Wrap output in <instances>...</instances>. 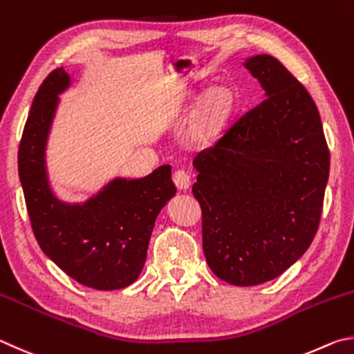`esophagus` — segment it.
<instances>
[{
    "label": "esophagus",
    "mask_w": 354,
    "mask_h": 354,
    "mask_svg": "<svg viewBox=\"0 0 354 354\" xmlns=\"http://www.w3.org/2000/svg\"><path fill=\"white\" fill-rule=\"evenodd\" d=\"M172 182L178 189H188L191 185V174L185 169H176L172 172Z\"/></svg>",
    "instance_id": "34e87169"
}]
</instances>
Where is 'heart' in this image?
I'll return each mask as SVG.
<instances>
[{"label":"heart","instance_id":"b5f03b06","mask_svg":"<svg viewBox=\"0 0 354 354\" xmlns=\"http://www.w3.org/2000/svg\"><path fill=\"white\" fill-rule=\"evenodd\" d=\"M232 109V96L227 90L221 88L213 91L207 97L205 104L197 115L196 120V132L199 135H208L224 121L228 111Z\"/></svg>","mask_w":354,"mask_h":354}]
</instances>
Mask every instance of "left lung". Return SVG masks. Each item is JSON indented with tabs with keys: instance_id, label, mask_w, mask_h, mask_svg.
<instances>
[{
	"instance_id": "8db88e82",
	"label": "left lung",
	"mask_w": 354,
	"mask_h": 354,
	"mask_svg": "<svg viewBox=\"0 0 354 354\" xmlns=\"http://www.w3.org/2000/svg\"><path fill=\"white\" fill-rule=\"evenodd\" d=\"M244 65L266 97L196 155L193 194L209 269L234 286H255L311 245L330 149L311 95L280 60L259 54Z\"/></svg>"
}]
</instances>
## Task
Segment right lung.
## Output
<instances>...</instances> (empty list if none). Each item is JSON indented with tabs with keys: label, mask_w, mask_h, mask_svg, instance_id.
<instances>
[{
	"label": "right lung",
	"mask_w": 354,
	"mask_h": 354,
	"mask_svg": "<svg viewBox=\"0 0 354 354\" xmlns=\"http://www.w3.org/2000/svg\"><path fill=\"white\" fill-rule=\"evenodd\" d=\"M68 85L64 68L49 73L24 124L18 176L30 225L40 249L73 280L97 290L122 289L138 278L155 219L176 194L171 166L136 180L115 178L82 205L59 201L48 183L45 147L57 95Z\"/></svg>",
	"instance_id": "right-lung-1"
}]
</instances>
